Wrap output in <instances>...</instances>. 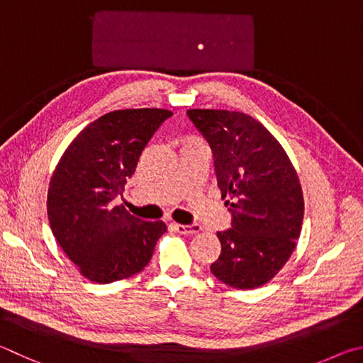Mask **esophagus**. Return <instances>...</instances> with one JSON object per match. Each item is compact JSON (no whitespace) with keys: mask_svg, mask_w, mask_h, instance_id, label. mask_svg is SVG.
Returning a JSON list of instances; mask_svg holds the SVG:
<instances>
[{"mask_svg":"<svg viewBox=\"0 0 363 363\" xmlns=\"http://www.w3.org/2000/svg\"><path fill=\"white\" fill-rule=\"evenodd\" d=\"M172 226H174V230L177 233H180V234H196V233L201 231V225H198V223H193V225H178V223H174Z\"/></svg>","mask_w":363,"mask_h":363,"instance_id":"esophagus-1","label":"esophagus"}]
</instances>
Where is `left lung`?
Segmentation results:
<instances>
[{"label":"left lung","instance_id":"8db88e82","mask_svg":"<svg viewBox=\"0 0 363 363\" xmlns=\"http://www.w3.org/2000/svg\"><path fill=\"white\" fill-rule=\"evenodd\" d=\"M212 150L231 228L218 231L221 253L211 271L234 289H257L287 263L300 238L304 201L287 152L245 113L188 110Z\"/></svg>","mask_w":363,"mask_h":363}]
</instances>
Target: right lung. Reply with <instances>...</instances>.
Wrapping results in <instances>:
<instances>
[{
  "label": "right lung",
  "instance_id": "1",
  "mask_svg": "<svg viewBox=\"0 0 363 363\" xmlns=\"http://www.w3.org/2000/svg\"><path fill=\"white\" fill-rule=\"evenodd\" d=\"M172 113L157 108L119 110L100 116L76 137L57 164L48 193V218L57 242L97 284L142 271L162 221L133 217L119 204L138 157Z\"/></svg>",
  "mask_w": 363,
  "mask_h": 363
}]
</instances>
